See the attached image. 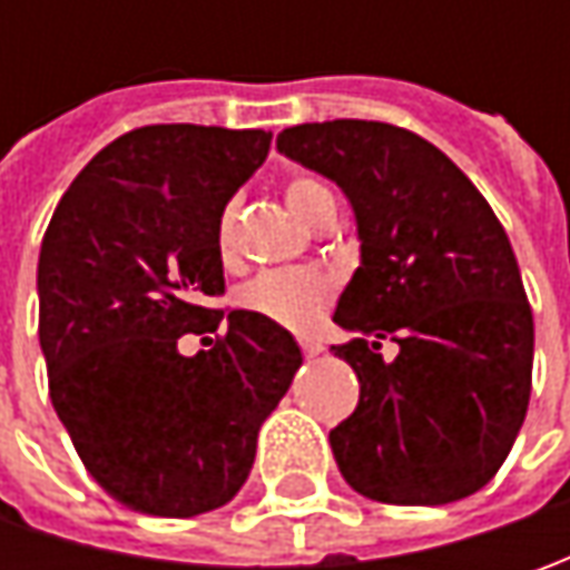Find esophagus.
Returning a JSON list of instances; mask_svg holds the SVG:
<instances>
[{
	"label": "esophagus",
	"mask_w": 570,
	"mask_h": 570,
	"mask_svg": "<svg viewBox=\"0 0 570 570\" xmlns=\"http://www.w3.org/2000/svg\"><path fill=\"white\" fill-rule=\"evenodd\" d=\"M301 352H304V358H317L323 345L317 340H301Z\"/></svg>",
	"instance_id": "1"
}]
</instances>
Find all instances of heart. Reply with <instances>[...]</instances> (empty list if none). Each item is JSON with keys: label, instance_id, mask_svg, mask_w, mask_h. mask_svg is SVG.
I'll use <instances>...</instances> for the list:
<instances>
[{"label": "heart", "instance_id": "1", "mask_svg": "<svg viewBox=\"0 0 570 570\" xmlns=\"http://www.w3.org/2000/svg\"><path fill=\"white\" fill-rule=\"evenodd\" d=\"M285 199L304 225H311L326 206H336L326 184H320L317 177H307V174L288 180ZM234 215H237V206L228 203L215 222V247L225 263L234 256ZM330 301H333V282L314 269L263 273L237 292V304L247 314L278 323L285 330H311L326 314Z\"/></svg>", "mask_w": 570, "mask_h": 570}]
</instances>
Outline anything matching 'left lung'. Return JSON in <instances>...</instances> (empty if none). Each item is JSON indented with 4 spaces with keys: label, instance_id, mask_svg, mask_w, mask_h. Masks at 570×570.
Masks as SVG:
<instances>
[{
    "label": "left lung",
    "instance_id": "left-lung-1",
    "mask_svg": "<svg viewBox=\"0 0 570 570\" xmlns=\"http://www.w3.org/2000/svg\"><path fill=\"white\" fill-rule=\"evenodd\" d=\"M278 151L348 196L362 266L333 345L362 393L330 431L345 482L383 504L479 492L514 448L533 386V311L485 196L422 136L374 120L301 122ZM401 345L393 363L380 340Z\"/></svg>",
    "mask_w": 570,
    "mask_h": 570
}]
</instances>
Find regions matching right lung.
Masks as SVG:
<instances>
[{"label":"right lung","instance_id":"right-lung-1","mask_svg":"<svg viewBox=\"0 0 570 570\" xmlns=\"http://www.w3.org/2000/svg\"><path fill=\"white\" fill-rule=\"evenodd\" d=\"M273 132L142 126L100 148L40 244V348L50 400L85 470L120 504L196 517L247 482L256 434L301 367L288 330L215 311V222L266 161ZM229 333L196 356L187 332Z\"/></svg>","mask_w":570,"mask_h":570}]
</instances>
